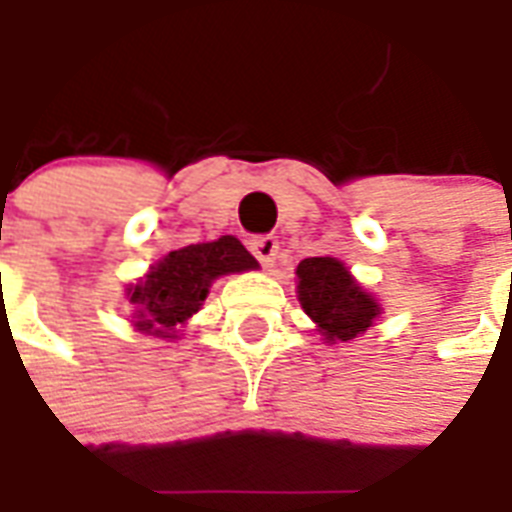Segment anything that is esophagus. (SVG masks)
I'll return each mask as SVG.
<instances>
[{"instance_id": "34e87169", "label": "esophagus", "mask_w": 512, "mask_h": 512, "mask_svg": "<svg viewBox=\"0 0 512 512\" xmlns=\"http://www.w3.org/2000/svg\"><path fill=\"white\" fill-rule=\"evenodd\" d=\"M278 239L270 237V234H264V237H253L250 239V253L264 264V267H270L275 262V256H278Z\"/></svg>"}]
</instances>
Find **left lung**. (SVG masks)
<instances>
[{
    "label": "left lung",
    "mask_w": 512,
    "mask_h": 512,
    "mask_svg": "<svg viewBox=\"0 0 512 512\" xmlns=\"http://www.w3.org/2000/svg\"><path fill=\"white\" fill-rule=\"evenodd\" d=\"M297 300L325 342H350L372 328L380 306L350 270L331 256H311L297 264Z\"/></svg>",
    "instance_id": "obj_1"
}]
</instances>
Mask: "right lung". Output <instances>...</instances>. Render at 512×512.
<instances>
[{
  "label": "right lung",
  "instance_id": "right-lung-1",
  "mask_svg": "<svg viewBox=\"0 0 512 512\" xmlns=\"http://www.w3.org/2000/svg\"><path fill=\"white\" fill-rule=\"evenodd\" d=\"M256 267L259 262L237 237L170 250L140 284L129 286L126 292L134 306V328L159 339H176V325H184L204 306L215 278Z\"/></svg>",
  "mask_w": 512,
  "mask_h": 512
}]
</instances>
